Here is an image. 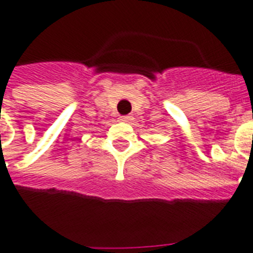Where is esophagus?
Returning a JSON list of instances; mask_svg holds the SVG:
<instances>
[{"mask_svg": "<svg viewBox=\"0 0 253 253\" xmlns=\"http://www.w3.org/2000/svg\"><path fill=\"white\" fill-rule=\"evenodd\" d=\"M132 120V116H121L120 117V121H122V122H131Z\"/></svg>", "mask_w": 253, "mask_h": 253, "instance_id": "esophagus-1", "label": "esophagus"}]
</instances>
